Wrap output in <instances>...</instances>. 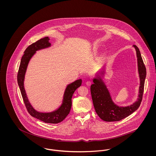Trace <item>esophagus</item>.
<instances>
[{"label":"esophagus","mask_w":156,"mask_h":156,"mask_svg":"<svg viewBox=\"0 0 156 156\" xmlns=\"http://www.w3.org/2000/svg\"><path fill=\"white\" fill-rule=\"evenodd\" d=\"M91 82L90 81H88L86 82V85L87 86H90V85H91Z\"/></svg>","instance_id":"1"}]
</instances>
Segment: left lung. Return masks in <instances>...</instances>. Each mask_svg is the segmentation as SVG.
<instances>
[{
    "label": "left lung",
    "mask_w": 156,
    "mask_h": 156,
    "mask_svg": "<svg viewBox=\"0 0 156 156\" xmlns=\"http://www.w3.org/2000/svg\"><path fill=\"white\" fill-rule=\"evenodd\" d=\"M133 47L136 51L138 71L140 78V94L136 102L130 106L125 108L119 107L112 101L106 85L100 78V80L94 79V84L91 85V94L96 112L98 116L104 121H119L131 115L140 106L144 93L146 68L139 48L136 45H133Z\"/></svg>",
    "instance_id": "left-lung-1"
}]
</instances>
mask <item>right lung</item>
<instances>
[{
    "label": "right lung",
    "mask_w": 156,
    "mask_h": 156,
    "mask_svg": "<svg viewBox=\"0 0 156 156\" xmlns=\"http://www.w3.org/2000/svg\"><path fill=\"white\" fill-rule=\"evenodd\" d=\"M48 37H44L30 45L25 49L23 56L17 75V81L24 104L28 112L31 116L48 123H58L64 120L70 112L72 106V97L75 91L81 85L82 80H78L68 85L63 97V103L57 110L48 113H40L31 106L26 95L24 87V76L28 63L37 50L48 48L50 46Z\"/></svg>",
    "instance_id": "1"
}]
</instances>
